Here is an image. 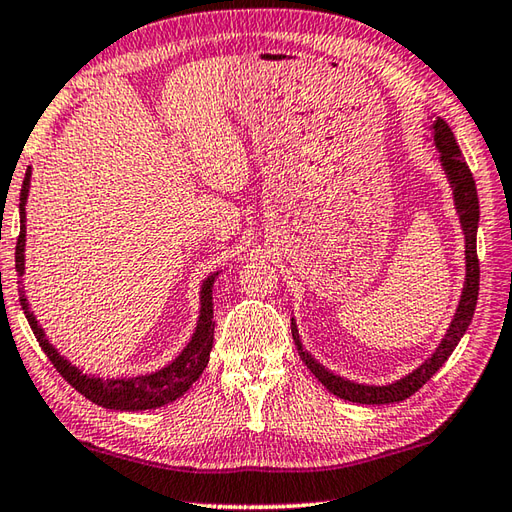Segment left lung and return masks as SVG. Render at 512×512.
Listing matches in <instances>:
<instances>
[{
    "instance_id": "1",
    "label": "left lung",
    "mask_w": 512,
    "mask_h": 512,
    "mask_svg": "<svg viewBox=\"0 0 512 512\" xmlns=\"http://www.w3.org/2000/svg\"><path fill=\"white\" fill-rule=\"evenodd\" d=\"M433 142L439 150V164L444 168V175L448 179L450 188H453V202L455 210L459 215V224L464 230V255H466V277H464V288L462 297H459V304L455 308V315L450 319L446 335L442 342L435 348V353L430 355L424 364H419L415 370H410L408 375L402 379H395L393 384L375 386V384H359L350 382V379L335 375L333 370L322 366L317 359L308 353L304 348L302 339H299V330L295 319H290V333H293L297 353L302 357V362L310 368L319 382H322L330 393L348 399V402L355 404H393V402H404L410 395H415L419 388H422L430 377H433L439 368L444 366L446 359L453 355L457 348L459 339L466 335L470 326V319H473L475 306H477V295H479V259H477V226H479V199H477V188L475 179L470 168L462 159L459 153V146L455 142L453 130L448 128L442 117H437L433 126Z\"/></svg>"
}]
</instances>
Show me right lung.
Returning <instances> with one entry per match:
<instances>
[{
	"mask_svg": "<svg viewBox=\"0 0 512 512\" xmlns=\"http://www.w3.org/2000/svg\"><path fill=\"white\" fill-rule=\"evenodd\" d=\"M30 175L33 170H26L22 195H19V239L15 248V268L17 275H24V250H26V199L30 190ZM219 275L210 273L202 288H199V317L195 333L190 337V342L184 346L182 353H179L173 362L166 364L164 368L155 370V373L148 375H137V377H95L86 375L82 368L70 364V359L64 357L59 350L50 344L46 337L44 328L39 326L37 317L28 306L24 284L19 288V304H22L24 315L28 319L30 328H33V335L37 337L39 346L46 353V357L53 362L57 373L62 375L66 382L73 386L77 393H82L90 402L110 408V410H150L159 408L164 404L175 402V399L182 397L186 390L193 386L199 375L204 373V368L210 359V350H213V337H215V322H213V284Z\"/></svg>",
	"mask_w": 512,
	"mask_h": 512,
	"instance_id": "right-lung-1",
	"label": "right lung"
}]
</instances>
